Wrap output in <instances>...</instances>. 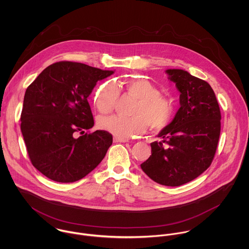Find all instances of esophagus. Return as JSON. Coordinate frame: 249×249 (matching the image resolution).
I'll return each mask as SVG.
<instances>
[{"label": "esophagus", "instance_id": "obj_1", "mask_svg": "<svg viewBox=\"0 0 249 249\" xmlns=\"http://www.w3.org/2000/svg\"><path fill=\"white\" fill-rule=\"evenodd\" d=\"M114 142H129L128 139H123V138H117L115 137L114 138Z\"/></svg>", "mask_w": 249, "mask_h": 249}]
</instances>
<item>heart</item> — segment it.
I'll list each match as a JSON object with an SVG mask.
<instances>
[{"label":"heart","mask_w":249,"mask_h":249,"mask_svg":"<svg viewBox=\"0 0 249 249\" xmlns=\"http://www.w3.org/2000/svg\"><path fill=\"white\" fill-rule=\"evenodd\" d=\"M125 92L134 97L137 103L132 108L130 118L108 116L99 119V126L119 138H130L142 133L147 125L157 131L165 128L175 115V104L171 98L161 95V91L143 78L127 80L124 84ZM120 95L119 87L112 81L102 84L94 96V104L102 114L111 113Z\"/></svg>","instance_id":"obj_1"}]
</instances>
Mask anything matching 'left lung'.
Instances as JSON below:
<instances>
[{
    "label": "left lung",
    "mask_w": 249,
    "mask_h": 249,
    "mask_svg": "<svg viewBox=\"0 0 249 249\" xmlns=\"http://www.w3.org/2000/svg\"><path fill=\"white\" fill-rule=\"evenodd\" d=\"M180 92L174 120L151 142V155L141 164L153 181L176 187L199 177L211 165L220 134V110L208 82L180 69H169Z\"/></svg>",
    "instance_id": "obj_1"
}]
</instances>
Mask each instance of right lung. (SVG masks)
<instances>
[{
  "label": "right lung",
  "mask_w": 249,
  "mask_h": 249,
  "mask_svg": "<svg viewBox=\"0 0 249 249\" xmlns=\"http://www.w3.org/2000/svg\"><path fill=\"white\" fill-rule=\"evenodd\" d=\"M114 71L60 61L42 71L27 88L21 131L32 164L53 181L70 183L91 173L105 158L112 135L85 133L94 125L87 98L99 80Z\"/></svg>",
  "instance_id": "add662e5"
}]
</instances>
